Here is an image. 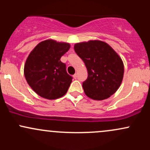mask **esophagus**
Returning a JSON list of instances; mask_svg holds the SVG:
<instances>
[{
  "mask_svg": "<svg viewBox=\"0 0 150 150\" xmlns=\"http://www.w3.org/2000/svg\"><path fill=\"white\" fill-rule=\"evenodd\" d=\"M77 75L76 73H75V75H73V78H74V79H76V78H77Z\"/></svg>",
  "mask_w": 150,
  "mask_h": 150,
  "instance_id": "34e87169",
  "label": "esophagus"
}]
</instances>
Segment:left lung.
Listing matches in <instances>:
<instances>
[{
  "instance_id": "1",
  "label": "left lung",
  "mask_w": 150,
  "mask_h": 150,
  "mask_svg": "<svg viewBox=\"0 0 150 150\" xmlns=\"http://www.w3.org/2000/svg\"><path fill=\"white\" fill-rule=\"evenodd\" d=\"M74 49L88 72V77L82 83L86 95L100 101L114 94L121 85L124 74V65L119 55L100 40L77 43Z\"/></svg>"
}]
</instances>
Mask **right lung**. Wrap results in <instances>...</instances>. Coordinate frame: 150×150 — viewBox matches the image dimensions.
Segmentation results:
<instances>
[{"instance_id":"right-lung-1","label":"right lung","mask_w":150,"mask_h":150,"mask_svg":"<svg viewBox=\"0 0 150 150\" xmlns=\"http://www.w3.org/2000/svg\"><path fill=\"white\" fill-rule=\"evenodd\" d=\"M70 47L69 43L46 39L39 43L29 54L24 74L28 85L38 95L53 100L68 92L72 77L67 73L61 58Z\"/></svg>"}]
</instances>
